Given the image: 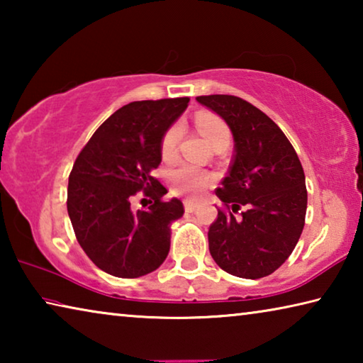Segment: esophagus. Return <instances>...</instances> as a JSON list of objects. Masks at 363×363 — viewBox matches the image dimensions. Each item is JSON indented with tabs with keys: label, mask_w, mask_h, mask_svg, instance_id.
<instances>
[{
	"label": "esophagus",
	"mask_w": 363,
	"mask_h": 363,
	"mask_svg": "<svg viewBox=\"0 0 363 363\" xmlns=\"http://www.w3.org/2000/svg\"><path fill=\"white\" fill-rule=\"evenodd\" d=\"M195 208H196V201H194V200H186V201H184V210H186L187 213L195 211Z\"/></svg>",
	"instance_id": "obj_1"
}]
</instances>
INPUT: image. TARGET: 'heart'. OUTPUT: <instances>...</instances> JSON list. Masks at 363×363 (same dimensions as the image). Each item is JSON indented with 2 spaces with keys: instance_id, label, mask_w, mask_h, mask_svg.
I'll return each mask as SVG.
<instances>
[{
  "instance_id": "b5f03b06",
  "label": "heart",
  "mask_w": 363,
  "mask_h": 363,
  "mask_svg": "<svg viewBox=\"0 0 363 363\" xmlns=\"http://www.w3.org/2000/svg\"><path fill=\"white\" fill-rule=\"evenodd\" d=\"M196 128L201 136L213 147L219 143H229L230 131L225 123L218 118V116L210 113H200L196 116ZM181 138V126L173 125L169 130L164 133L162 139V155L164 158L171 157L176 150V145ZM169 186L171 190L177 195L186 196H199L206 190L213 181V176L192 164H179L169 171Z\"/></svg>"
}]
</instances>
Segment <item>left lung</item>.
Segmentation results:
<instances>
[{"instance_id": "left-lung-1", "label": "left lung", "mask_w": 363, "mask_h": 363, "mask_svg": "<svg viewBox=\"0 0 363 363\" xmlns=\"http://www.w3.org/2000/svg\"><path fill=\"white\" fill-rule=\"evenodd\" d=\"M196 101L229 125L235 143L229 174L216 189L225 208L208 230L210 253L235 277H266L288 259L303 232V167L284 131L250 102L227 94ZM242 206L247 210L235 217Z\"/></svg>"}]
</instances>
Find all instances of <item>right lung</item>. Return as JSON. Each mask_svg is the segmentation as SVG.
Here are the masks:
<instances>
[{
  "label": "right lung",
  "instance_id": "add662e5",
  "mask_svg": "<svg viewBox=\"0 0 363 363\" xmlns=\"http://www.w3.org/2000/svg\"><path fill=\"white\" fill-rule=\"evenodd\" d=\"M189 97L136 101L97 128L69 176L67 211L79 247L113 277L136 279L162 266L169 253L171 223L184 214L182 201L152 176L162 163V139L189 106ZM143 189L149 211L130 210Z\"/></svg>",
  "mask_w": 363,
  "mask_h": 363
}]
</instances>
